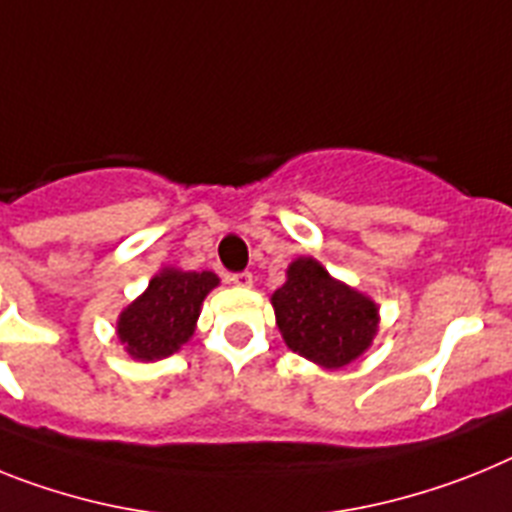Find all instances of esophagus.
<instances>
[{
	"instance_id": "34e87169",
	"label": "esophagus",
	"mask_w": 512,
	"mask_h": 512,
	"mask_svg": "<svg viewBox=\"0 0 512 512\" xmlns=\"http://www.w3.org/2000/svg\"><path fill=\"white\" fill-rule=\"evenodd\" d=\"M230 285L235 287H251L253 285V274L251 272H238L230 277Z\"/></svg>"
}]
</instances>
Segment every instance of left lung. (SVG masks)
<instances>
[{"mask_svg":"<svg viewBox=\"0 0 512 512\" xmlns=\"http://www.w3.org/2000/svg\"><path fill=\"white\" fill-rule=\"evenodd\" d=\"M285 274V285L272 295V308L292 352L323 370H339L373 347L381 308L370 295L331 277L313 256H298Z\"/></svg>","mask_w":512,"mask_h":512,"instance_id":"left-lung-1","label":"left lung"}]
</instances>
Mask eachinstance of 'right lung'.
<instances>
[{"instance_id":"1","label":"right lung","mask_w":512,"mask_h":512,"mask_svg":"<svg viewBox=\"0 0 512 512\" xmlns=\"http://www.w3.org/2000/svg\"><path fill=\"white\" fill-rule=\"evenodd\" d=\"M220 285L214 272H183L163 266L147 290L119 313L116 336L131 360L155 362L170 357L196 331L204 298Z\"/></svg>"}]
</instances>
